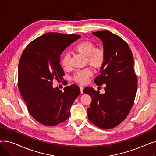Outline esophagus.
<instances>
[{"label": "esophagus", "mask_w": 156, "mask_h": 156, "mask_svg": "<svg viewBox=\"0 0 156 156\" xmlns=\"http://www.w3.org/2000/svg\"><path fill=\"white\" fill-rule=\"evenodd\" d=\"M83 87L82 86H80V92L81 94H83Z\"/></svg>", "instance_id": "1"}]
</instances>
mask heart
<instances>
[{
    "label": "heart",
    "instance_id": "obj_1",
    "mask_svg": "<svg viewBox=\"0 0 156 156\" xmlns=\"http://www.w3.org/2000/svg\"><path fill=\"white\" fill-rule=\"evenodd\" d=\"M73 51L85 56V62L95 69L101 68L105 61V53L102 47H95L93 42L89 40H83L73 47ZM62 66L66 69L69 66V55L66 54L61 58ZM93 74L90 68L77 71L73 76L74 81L80 84L86 83L88 78Z\"/></svg>",
    "mask_w": 156,
    "mask_h": 156
}]
</instances>
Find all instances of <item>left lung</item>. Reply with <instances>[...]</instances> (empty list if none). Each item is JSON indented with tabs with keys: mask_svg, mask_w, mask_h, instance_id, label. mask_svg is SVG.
<instances>
[{
	"mask_svg": "<svg viewBox=\"0 0 156 156\" xmlns=\"http://www.w3.org/2000/svg\"><path fill=\"white\" fill-rule=\"evenodd\" d=\"M92 34L102 41L105 53L101 75L94 80L97 85H104L105 93L101 94L92 87L84 88L83 92L92 99L88 117L99 128L111 129L126 119L134 103L137 77L133 56L128 44L118 35L107 30Z\"/></svg>",
	"mask_w": 156,
	"mask_h": 156,
	"instance_id": "1",
	"label": "left lung"
}]
</instances>
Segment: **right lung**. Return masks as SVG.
Segmentation results:
<instances>
[{
    "mask_svg": "<svg viewBox=\"0 0 156 156\" xmlns=\"http://www.w3.org/2000/svg\"><path fill=\"white\" fill-rule=\"evenodd\" d=\"M80 37L48 33L31 42L21 56L18 88L31 116L44 125L55 126L68 119L71 106L80 94L76 85L66 87L63 92L52 87L54 79L59 81L64 75L62 52Z\"/></svg>",
    "mask_w": 156,
    "mask_h": 156,
    "instance_id": "obj_1",
    "label": "right lung"
}]
</instances>
